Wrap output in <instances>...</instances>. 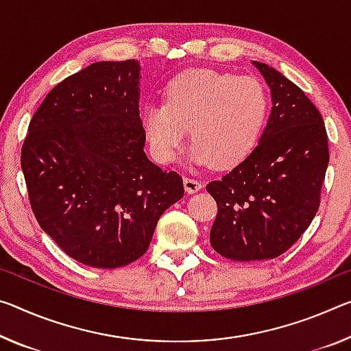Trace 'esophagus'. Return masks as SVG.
<instances>
[{"label": "esophagus", "instance_id": "1", "mask_svg": "<svg viewBox=\"0 0 351 351\" xmlns=\"http://www.w3.org/2000/svg\"><path fill=\"white\" fill-rule=\"evenodd\" d=\"M203 187V182L195 180V178H184V189L187 193H195Z\"/></svg>", "mask_w": 351, "mask_h": 351}]
</instances>
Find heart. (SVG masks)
Segmentation results:
<instances>
[{"instance_id": "b5f03b06", "label": "heart", "mask_w": 351, "mask_h": 351, "mask_svg": "<svg viewBox=\"0 0 351 351\" xmlns=\"http://www.w3.org/2000/svg\"><path fill=\"white\" fill-rule=\"evenodd\" d=\"M269 109V92L258 77L187 70L165 86L164 104L145 106L142 125L159 162H173L191 128L192 159L230 169L253 152Z\"/></svg>"}]
</instances>
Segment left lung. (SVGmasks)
Segmentation results:
<instances>
[{
    "instance_id": "left-lung-1",
    "label": "left lung",
    "mask_w": 351,
    "mask_h": 351,
    "mask_svg": "<svg viewBox=\"0 0 351 351\" xmlns=\"http://www.w3.org/2000/svg\"><path fill=\"white\" fill-rule=\"evenodd\" d=\"M271 93L258 147L206 191L219 213L210 245L232 261L274 259L308 230L320 206L330 152L324 119L298 86L253 60Z\"/></svg>"
}]
</instances>
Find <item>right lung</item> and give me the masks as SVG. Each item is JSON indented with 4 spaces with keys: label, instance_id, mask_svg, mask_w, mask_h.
Segmentation results:
<instances>
[{
    "label": "right lung",
    "instance_id": "add662e5",
    "mask_svg": "<svg viewBox=\"0 0 351 351\" xmlns=\"http://www.w3.org/2000/svg\"><path fill=\"white\" fill-rule=\"evenodd\" d=\"M137 60L95 62L59 82L21 148L38 225L77 263L117 269L147 252L182 178L147 158Z\"/></svg>",
    "mask_w": 351,
    "mask_h": 351
}]
</instances>
